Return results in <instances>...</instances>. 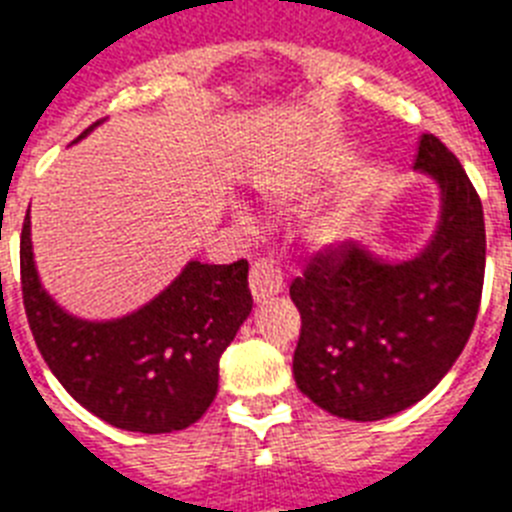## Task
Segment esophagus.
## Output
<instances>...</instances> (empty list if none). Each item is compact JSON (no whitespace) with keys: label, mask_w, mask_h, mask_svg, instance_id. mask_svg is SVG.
<instances>
[{"label":"esophagus","mask_w":512,"mask_h":512,"mask_svg":"<svg viewBox=\"0 0 512 512\" xmlns=\"http://www.w3.org/2000/svg\"><path fill=\"white\" fill-rule=\"evenodd\" d=\"M249 289H252V296H255L257 302H263L268 296L283 291V273L276 257H257L255 263H252V270H249Z\"/></svg>","instance_id":"34e87169"}]
</instances>
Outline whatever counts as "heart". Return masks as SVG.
Returning a JSON list of instances; mask_svg holds the SVG:
<instances>
[{
  "label": "heart",
  "instance_id": "1",
  "mask_svg": "<svg viewBox=\"0 0 512 512\" xmlns=\"http://www.w3.org/2000/svg\"><path fill=\"white\" fill-rule=\"evenodd\" d=\"M330 234H333L330 229H320V239H330Z\"/></svg>",
  "mask_w": 512,
  "mask_h": 512
}]
</instances>
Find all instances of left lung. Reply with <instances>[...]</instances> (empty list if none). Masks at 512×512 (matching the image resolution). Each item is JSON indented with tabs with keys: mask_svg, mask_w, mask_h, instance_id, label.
Masks as SVG:
<instances>
[{
	"mask_svg": "<svg viewBox=\"0 0 512 512\" xmlns=\"http://www.w3.org/2000/svg\"><path fill=\"white\" fill-rule=\"evenodd\" d=\"M416 171L440 187V223L411 260L356 244L325 247L291 283L302 333L296 385L328 414L377 422L419 403L461 356L482 302V200L461 161L422 135Z\"/></svg>",
	"mask_w": 512,
	"mask_h": 512,
	"instance_id": "left-lung-1",
	"label": "left lung"
}]
</instances>
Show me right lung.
I'll list each match as a JSON object with an SVG mask.
<instances>
[{"instance_id": "1", "label": "right lung", "mask_w": 512, "mask_h": 512, "mask_svg": "<svg viewBox=\"0 0 512 512\" xmlns=\"http://www.w3.org/2000/svg\"><path fill=\"white\" fill-rule=\"evenodd\" d=\"M247 270V260H190L153 302L132 315L80 320L64 312L38 281L30 216L20 234L25 315L44 362L90 414L143 435L187 429L208 411L218 393V359L252 312Z\"/></svg>"}]
</instances>
